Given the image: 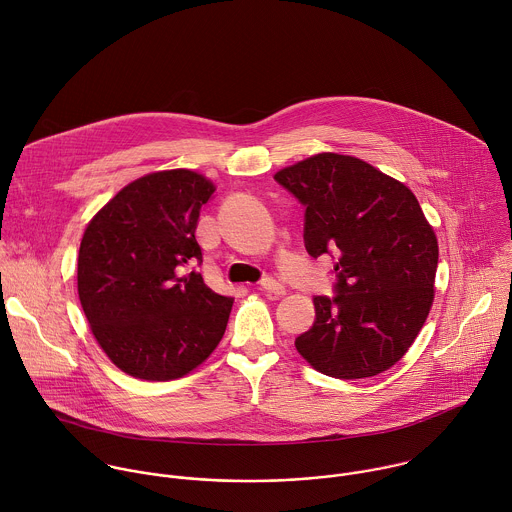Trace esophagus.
Listing matches in <instances>:
<instances>
[{
  "instance_id": "esophagus-1",
  "label": "esophagus",
  "mask_w": 512,
  "mask_h": 512,
  "mask_svg": "<svg viewBox=\"0 0 512 512\" xmlns=\"http://www.w3.org/2000/svg\"><path fill=\"white\" fill-rule=\"evenodd\" d=\"M261 287L267 291V293H271V295H275V297H283L287 291H285V287L279 283V281H275V279H271V277H267V279H263L261 281Z\"/></svg>"
}]
</instances>
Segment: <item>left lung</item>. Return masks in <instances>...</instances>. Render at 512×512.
<instances>
[{"label": "left lung", "instance_id": "1", "mask_svg": "<svg viewBox=\"0 0 512 512\" xmlns=\"http://www.w3.org/2000/svg\"><path fill=\"white\" fill-rule=\"evenodd\" d=\"M275 179L305 209L311 257L335 251L337 297H315L299 355L335 379L375 377L399 363L435 301L439 243L415 193L371 163L317 153Z\"/></svg>", "mask_w": 512, "mask_h": 512}]
</instances>
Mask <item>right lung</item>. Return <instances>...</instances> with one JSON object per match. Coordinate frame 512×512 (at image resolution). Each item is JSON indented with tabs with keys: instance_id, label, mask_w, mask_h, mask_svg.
I'll return each mask as SVG.
<instances>
[{
	"instance_id": "1",
	"label": "right lung",
	"mask_w": 512,
	"mask_h": 512,
	"mask_svg": "<svg viewBox=\"0 0 512 512\" xmlns=\"http://www.w3.org/2000/svg\"><path fill=\"white\" fill-rule=\"evenodd\" d=\"M215 183L191 169L147 173L87 223L77 293L89 329L123 373L173 381L197 369L223 339L231 297L181 267L201 261L195 239Z\"/></svg>"
}]
</instances>
